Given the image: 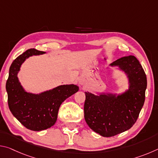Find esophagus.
I'll return each mask as SVG.
<instances>
[{"instance_id": "obj_1", "label": "esophagus", "mask_w": 158, "mask_h": 158, "mask_svg": "<svg viewBox=\"0 0 158 158\" xmlns=\"http://www.w3.org/2000/svg\"><path fill=\"white\" fill-rule=\"evenodd\" d=\"M80 84H81V85H83V83H82V82H80Z\"/></svg>"}]
</instances>
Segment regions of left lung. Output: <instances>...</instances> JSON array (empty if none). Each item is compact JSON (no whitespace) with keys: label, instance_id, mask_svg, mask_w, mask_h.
Here are the masks:
<instances>
[{"label":"left lung","instance_id":"8db88e82","mask_svg":"<svg viewBox=\"0 0 158 158\" xmlns=\"http://www.w3.org/2000/svg\"><path fill=\"white\" fill-rule=\"evenodd\" d=\"M109 66L125 74L128 89L119 93L85 92V121L90 129L105 137L133 126L143 107L147 87L146 74L134 56L119 58Z\"/></svg>","mask_w":158,"mask_h":158}]
</instances>
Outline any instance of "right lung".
<instances>
[{
  "mask_svg": "<svg viewBox=\"0 0 158 158\" xmlns=\"http://www.w3.org/2000/svg\"><path fill=\"white\" fill-rule=\"evenodd\" d=\"M45 53L31 49L18 56L10 66L6 83L10 111L23 126L33 131H42L53 126L63 102L79 89L77 85L66 84L37 94L26 91L18 78L21 67L29 57Z\"/></svg>",
  "mask_w": 158,
  "mask_h": 158,
  "instance_id": "add662e5",
  "label": "right lung"
}]
</instances>
